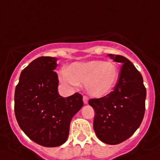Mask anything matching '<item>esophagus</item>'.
I'll use <instances>...</instances> for the list:
<instances>
[{
	"label": "esophagus",
	"instance_id": "obj_1",
	"mask_svg": "<svg viewBox=\"0 0 160 160\" xmlns=\"http://www.w3.org/2000/svg\"><path fill=\"white\" fill-rule=\"evenodd\" d=\"M83 101H84V105H86V104H88V97H85V96H84V97H83Z\"/></svg>",
	"mask_w": 160,
	"mask_h": 160
}]
</instances>
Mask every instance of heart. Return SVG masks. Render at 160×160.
Here are the masks:
<instances>
[{"label":"heart","mask_w":160,"mask_h":160,"mask_svg":"<svg viewBox=\"0 0 160 160\" xmlns=\"http://www.w3.org/2000/svg\"><path fill=\"white\" fill-rule=\"evenodd\" d=\"M119 71L113 62L90 60L76 62L62 71L59 80L66 85H78L84 83L85 91L93 97L109 94L117 84Z\"/></svg>","instance_id":"obj_1"}]
</instances>
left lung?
Masks as SVG:
<instances>
[{
    "instance_id": "8db88e82",
    "label": "left lung",
    "mask_w": 160,
    "mask_h": 160,
    "mask_svg": "<svg viewBox=\"0 0 160 160\" xmlns=\"http://www.w3.org/2000/svg\"><path fill=\"white\" fill-rule=\"evenodd\" d=\"M121 63L118 80L113 91L88 104L95 110L93 128L101 142L116 145L124 142L141 125L145 113L147 96L141 73L134 64L122 55L109 54Z\"/></svg>"
}]
</instances>
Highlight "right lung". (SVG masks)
<instances>
[{
    "label": "right lung",
    "mask_w": 160,
    "mask_h": 160,
    "mask_svg": "<svg viewBox=\"0 0 160 160\" xmlns=\"http://www.w3.org/2000/svg\"><path fill=\"white\" fill-rule=\"evenodd\" d=\"M55 57L37 58L22 71L15 89L14 112L19 126L36 143L47 147L63 144L72 118L82 108L83 97H61Z\"/></svg>",
    "instance_id": "right-lung-1"
}]
</instances>
